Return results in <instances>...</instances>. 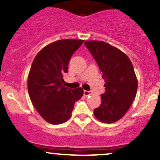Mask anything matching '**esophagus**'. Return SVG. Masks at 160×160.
Returning <instances> with one entry per match:
<instances>
[{"label":"esophagus","instance_id":"1","mask_svg":"<svg viewBox=\"0 0 160 160\" xmlns=\"http://www.w3.org/2000/svg\"><path fill=\"white\" fill-rule=\"evenodd\" d=\"M83 95H85V96H87V95H91V92L90 91H87V90H84L83 91Z\"/></svg>","mask_w":160,"mask_h":160}]
</instances>
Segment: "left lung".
Masks as SVG:
<instances>
[{"label": "left lung", "instance_id": "8db88e82", "mask_svg": "<svg viewBox=\"0 0 160 160\" xmlns=\"http://www.w3.org/2000/svg\"><path fill=\"white\" fill-rule=\"evenodd\" d=\"M102 72L105 92L102 104L94 110L95 117L104 123L119 120L135 98L138 80L128 57L113 46L100 40L84 42Z\"/></svg>", "mask_w": 160, "mask_h": 160}]
</instances>
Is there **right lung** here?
Returning a JSON list of instances; mask_svg holds the SVG:
<instances>
[{
  "label": "right lung",
  "mask_w": 160,
  "mask_h": 160,
  "mask_svg": "<svg viewBox=\"0 0 160 160\" xmlns=\"http://www.w3.org/2000/svg\"><path fill=\"white\" fill-rule=\"evenodd\" d=\"M84 40H60L46 46L34 58L28 78V91L37 111L47 122L61 124L68 120L82 88L64 85L71 56Z\"/></svg>",
  "instance_id": "add662e5"
}]
</instances>
